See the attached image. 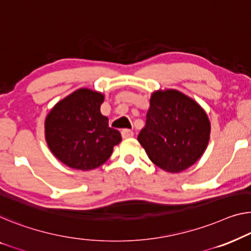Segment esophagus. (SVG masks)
I'll return each instance as SVG.
<instances>
[{"label": "esophagus", "mask_w": 251, "mask_h": 251, "mask_svg": "<svg viewBox=\"0 0 251 251\" xmlns=\"http://www.w3.org/2000/svg\"><path fill=\"white\" fill-rule=\"evenodd\" d=\"M133 135H134V133L132 132V130H129V129H123L122 130V137L123 138H130V137H133Z\"/></svg>", "instance_id": "34e87169"}]
</instances>
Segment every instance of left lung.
Instances as JSON below:
<instances>
[{
    "label": "left lung",
    "mask_w": 251,
    "mask_h": 251,
    "mask_svg": "<svg viewBox=\"0 0 251 251\" xmlns=\"http://www.w3.org/2000/svg\"><path fill=\"white\" fill-rule=\"evenodd\" d=\"M211 123L195 100L178 90H156L137 140L149 159L177 174L196 163L207 148Z\"/></svg>",
    "instance_id": "left-lung-1"
}]
</instances>
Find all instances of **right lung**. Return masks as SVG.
Returning a JSON list of instances; mask_svg holds the SVG:
<instances>
[{
	"label": "right lung",
	"instance_id": "obj_1",
	"mask_svg": "<svg viewBox=\"0 0 251 251\" xmlns=\"http://www.w3.org/2000/svg\"><path fill=\"white\" fill-rule=\"evenodd\" d=\"M103 100L101 92L81 88L59 100L46 116V143L65 166L81 171L97 169L121 143V133L109 127L100 113Z\"/></svg>",
	"mask_w": 251,
	"mask_h": 251
}]
</instances>
